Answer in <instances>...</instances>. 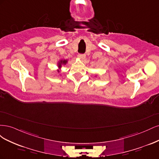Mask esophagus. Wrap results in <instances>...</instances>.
Segmentation results:
<instances>
[{
	"label": "esophagus",
	"instance_id": "34e87169",
	"mask_svg": "<svg viewBox=\"0 0 159 159\" xmlns=\"http://www.w3.org/2000/svg\"><path fill=\"white\" fill-rule=\"evenodd\" d=\"M78 58H79L80 60H84L85 59V54H79V55L78 56Z\"/></svg>",
	"mask_w": 159,
	"mask_h": 159
}]
</instances>
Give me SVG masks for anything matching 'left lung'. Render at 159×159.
Returning <instances> with one entry per match:
<instances>
[{"label":"left lung","mask_w":159,"mask_h":159,"mask_svg":"<svg viewBox=\"0 0 159 159\" xmlns=\"http://www.w3.org/2000/svg\"><path fill=\"white\" fill-rule=\"evenodd\" d=\"M96 76H97V75H95V77H96Z\"/></svg>","instance_id":"left-lung-1"}]
</instances>
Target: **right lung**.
<instances>
[{"label": "right lung", "instance_id": "right-lung-1", "mask_svg": "<svg viewBox=\"0 0 159 159\" xmlns=\"http://www.w3.org/2000/svg\"><path fill=\"white\" fill-rule=\"evenodd\" d=\"M68 60H63V59H61V60H59L58 61H57V68H59V69L57 68V71L58 72V73H60V75H61V68H62V66H66L67 64H68Z\"/></svg>", "mask_w": 159, "mask_h": 159}]
</instances>
